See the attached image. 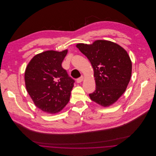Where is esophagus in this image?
<instances>
[{
    "mask_svg": "<svg viewBox=\"0 0 156 156\" xmlns=\"http://www.w3.org/2000/svg\"><path fill=\"white\" fill-rule=\"evenodd\" d=\"M83 80V76H81V77H80L79 78H78V79H77L76 82H77V83H80L81 82H82Z\"/></svg>",
    "mask_w": 156,
    "mask_h": 156,
    "instance_id": "1",
    "label": "esophagus"
}]
</instances>
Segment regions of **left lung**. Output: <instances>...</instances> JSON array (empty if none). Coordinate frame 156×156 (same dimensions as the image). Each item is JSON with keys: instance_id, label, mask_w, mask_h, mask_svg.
I'll use <instances>...</instances> for the list:
<instances>
[{"instance_id": "8db88e82", "label": "left lung", "mask_w": 156, "mask_h": 156, "mask_svg": "<svg viewBox=\"0 0 156 156\" xmlns=\"http://www.w3.org/2000/svg\"><path fill=\"white\" fill-rule=\"evenodd\" d=\"M76 47L89 59L94 71L96 89L89 94L90 99L102 106H109L122 95L130 82V56L119 45L108 41L78 44Z\"/></svg>"}]
</instances>
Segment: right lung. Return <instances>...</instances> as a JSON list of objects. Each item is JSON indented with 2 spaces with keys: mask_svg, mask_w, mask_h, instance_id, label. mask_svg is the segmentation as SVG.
I'll return each instance as SVG.
<instances>
[{
  "mask_svg": "<svg viewBox=\"0 0 156 156\" xmlns=\"http://www.w3.org/2000/svg\"><path fill=\"white\" fill-rule=\"evenodd\" d=\"M68 50H48L34 56L27 65L26 88L34 105L42 111L55 114L68 103L73 79L61 66Z\"/></svg>",
  "mask_w": 156,
  "mask_h": 156,
  "instance_id": "1",
  "label": "right lung"
}]
</instances>
